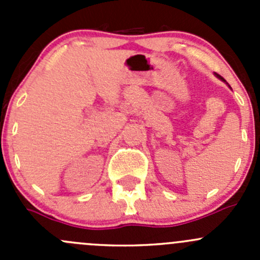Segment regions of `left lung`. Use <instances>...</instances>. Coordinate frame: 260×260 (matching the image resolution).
Returning <instances> with one entry per match:
<instances>
[{
    "instance_id": "8db88e82",
    "label": "left lung",
    "mask_w": 260,
    "mask_h": 260,
    "mask_svg": "<svg viewBox=\"0 0 260 260\" xmlns=\"http://www.w3.org/2000/svg\"><path fill=\"white\" fill-rule=\"evenodd\" d=\"M216 75H217V78H220V79H221V80H224V78H222V77H220L219 74H216Z\"/></svg>"
}]
</instances>
